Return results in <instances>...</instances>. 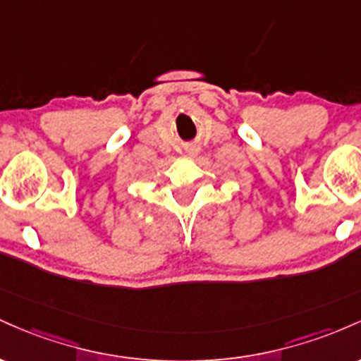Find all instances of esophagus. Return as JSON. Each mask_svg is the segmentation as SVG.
Instances as JSON below:
<instances>
[{
    "instance_id": "1",
    "label": "esophagus",
    "mask_w": 361,
    "mask_h": 361,
    "mask_svg": "<svg viewBox=\"0 0 361 361\" xmlns=\"http://www.w3.org/2000/svg\"><path fill=\"white\" fill-rule=\"evenodd\" d=\"M197 152H200V149H197L196 147H191L188 149V155L189 157H194V155H197Z\"/></svg>"
}]
</instances>
